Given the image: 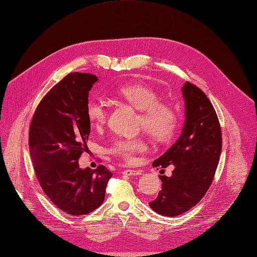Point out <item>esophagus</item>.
<instances>
[{"mask_svg":"<svg viewBox=\"0 0 257 257\" xmlns=\"http://www.w3.org/2000/svg\"><path fill=\"white\" fill-rule=\"evenodd\" d=\"M122 174L124 175H141L142 172L139 170H131V169H126L122 171Z\"/></svg>","mask_w":257,"mask_h":257,"instance_id":"1","label":"esophagus"}]
</instances>
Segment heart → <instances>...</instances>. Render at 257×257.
<instances>
[{
	"label": "heart",
	"instance_id": "obj_1",
	"mask_svg": "<svg viewBox=\"0 0 257 257\" xmlns=\"http://www.w3.org/2000/svg\"><path fill=\"white\" fill-rule=\"evenodd\" d=\"M117 93L133 108L140 110L139 128L148 132L160 143L169 142L174 137L180 121L177 111L171 104L160 101L161 95L152 86L147 83L126 84L117 88ZM86 113L94 127H103L107 122V108L98 99H90L87 103ZM146 148V140L143 137L119 138L111 145L109 151L131 163Z\"/></svg>",
	"mask_w": 257,
	"mask_h": 257
}]
</instances>
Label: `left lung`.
I'll use <instances>...</instances> for the list:
<instances>
[{"mask_svg":"<svg viewBox=\"0 0 257 257\" xmlns=\"http://www.w3.org/2000/svg\"><path fill=\"white\" fill-rule=\"evenodd\" d=\"M186 103L183 132L173 146L153 166L173 165L172 175H161L163 188L149 203L156 213L176 216L202 199L213 181L221 152V130L217 114L203 90L190 82L182 88Z\"/></svg>","mask_w":257,"mask_h":257,"instance_id":"8db88e82","label":"left lung"}]
</instances>
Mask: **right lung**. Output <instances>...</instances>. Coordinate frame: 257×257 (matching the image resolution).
I'll use <instances>...</instances> for the list:
<instances>
[{
	"label": "right lung",
	"mask_w": 257,
	"mask_h": 257,
	"mask_svg": "<svg viewBox=\"0 0 257 257\" xmlns=\"http://www.w3.org/2000/svg\"><path fill=\"white\" fill-rule=\"evenodd\" d=\"M97 77L71 72L55 84L38 105L29 128V149L38 181L49 199L70 215H85L104 202L112 173L105 166L81 169L90 121L88 94Z\"/></svg>",
	"instance_id": "1"
}]
</instances>
